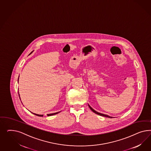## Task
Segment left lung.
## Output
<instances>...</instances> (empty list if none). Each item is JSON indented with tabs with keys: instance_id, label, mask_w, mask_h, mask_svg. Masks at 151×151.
<instances>
[{
	"instance_id": "left-lung-1",
	"label": "left lung",
	"mask_w": 151,
	"mask_h": 151,
	"mask_svg": "<svg viewBox=\"0 0 151 151\" xmlns=\"http://www.w3.org/2000/svg\"><path fill=\"white\" fill-rule=\"evenodd\" d=\"M88 106H89V107H90V109L91 110V111H92L94 113H95L96 114H99V115H100V116H104V117H109V118H112V117H111L110 116H109V115H107V114H101V113H99V112H97L95 110H93L92 108L90 106L88 105Z\"/></svg>"
}]
</instances>
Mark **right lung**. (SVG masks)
Instances as JSON below:
<instances>
[{
    "label": "right lung",
    "mask_w": 151,
    "mask_h": 151,
    "mask_svg": "<svg viewBox=\"0 0 151 151\" xmlns=\"http://www.w3.org/2000/svg\"><path fill=\"white\" fill-rule=\"evenodd\" d=\"M32 52H30V54H29V55H30L32 53ZM19 81V78H18V81ZM60 112H56V113H54V114H47V116H52V115H54V114H58V113H59ZM33 114H35V115H36V116H40V117H42L43 116V114H34V113H32Z\"/></svg>",
    "instance_id": "right-lung-1"
}]
</instances>
